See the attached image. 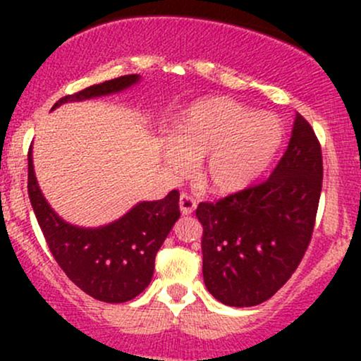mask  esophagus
I'll return each mask as SVG.
<instances>
[{
  "instance_id": "34e87169",
  "label": "esophagus",
  "mask_w": 361,
  "mask_h": 361,
  "mask_svg": "<svg viewBox=\"0 0 361 361\" xmlns=\"http://www.w3.org/2000/svg\"><path fill=\"white\" fill-rule=\"evenodd\" d=\"M197 209V200H195L193 197H190V195L183 193L180 197V210L183 215H190L193 214V210Z\"/></svg>"
}]
</instances>
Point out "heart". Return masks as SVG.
I'll use <instances>...</instances> for the list:
<instances>
[{"mask_svg":"<svg viewBox=\"0 0 361 361\" xmlns=\"http://www.w3.org/2000/svg\"><path fill=\"white\" fill-rule=\"evenodd\" d=\"M283 139V126L275 115L212 97L195 102L173 122L163 159L180 176L202 161V186L215 195H235L270 171Z\"/></svg>","mask_w":361,"mask_h":361,"instance_id":"heart-1","label":"heart"}]
</instances>
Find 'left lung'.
Returning <instances> with one entry per match:
<instances>
[{"label":"left lung","instance_id":"obj_1","mask_svg":"<svg viewBox=\"0 0 361 361\" xmlns=\"http://www.w3.org/2000/svg\"><path fill=\"white\" fill-rule=\"evenodd\" d=\"M321 188V144L297 114L287 151L264 183L197 207L204 281L215 299L251 307L287 283L312 238Z\"/></svg>","mask_w":361,"mask_h":361}]
</instances>
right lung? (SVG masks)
Masks as SVG:
<instances>
[{"mask_svg": "<svg viewBox=\"0 0 361 361\" xmlns=\"http://www.w3.org/2000/svg\"><path fill=\"white\" fill-rule=\"evenodd\" d=\"M139 81V74H128L93 85L61 98L52 110L62 103L120 93ZM28 197L49 250L62 271L82 292L109 304L132 300L151 283L157 251L180 219V193L171 190L161 200L139 202L106 226L80 227L66 222L40 192L32 147L28 151Z\"/></svg>", "mask_w": 361, "mask_h": 361, "instance_id": "right-lung-1", "label": "right lung"}]
</instances>
